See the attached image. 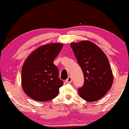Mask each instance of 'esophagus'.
Masks as SVG:
<instances>
[{"mask_svg": "<svg viewBox=\"0 0 129 129\" xmlns=\"http://www.w3.org/2000/svg\"><path fill=\"white\" fill-rule=\"evenodd\" d=\"M72 78H71V77H68V78H67V79H66V82H67V83H71L72 82Z\"/></svg>", "mask_w": 129, "mask_h": 129, "instance_id": "esophagus-1", "label": "esophagus"}]
</instances>
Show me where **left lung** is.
Instances as JSON below:
<instances>
[{
  "instance_id": "8db88e82",
  "label": "left lung",
  "mask_w": 129,
  "mask_h": 129,
  "mask_svg": "<svg viewBox=\"0 0 129 129\" xmlns=\"http://www.w3.org/2000/svg\"><path fill=\"white\" fill-rule=\"evenodd\" d=\"M71 47L82 69L84 83L78 93L84 100L96 101L111 88L113 74L109 60L102 50L89 41L72 43Z\"/></svg>"
}]
</instances>
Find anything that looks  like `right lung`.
Wrapping results in <instances>:
<instances>
[{"label": "right lung", "instance_id": "right-lung-1", "mask_svg": "<svg viewBox=\"0 0 129 129\" xmlns=\"http://www.w3.org/2000/svg\"><path fill=\"white\" fill-rule=\"evenodd\" d=\"M63 44H48L40 47L29 55L21 70V83L25 93L34 100L45 102L54 99L59 93L63 81L54 60Z\"/></svg>", "mask_w": 129, "mask_h": 129}]
</instances>
